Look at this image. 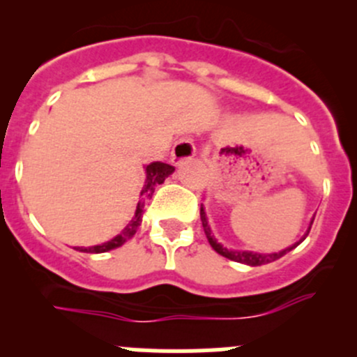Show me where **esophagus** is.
<instances>
[{"label":"esophagus","instance_id":"esophagus-1","mask_svg":"<svg viewBox=\"0 0 357 357\" xmlns=\"http://www.w3.org/2000/svg\"><path fill=\"white\" fill-rule=\"evenodd\" d=\"M195 143H193L192 138L185 136V138H179L176 142V145L172 146V152H171V162L174 165H181L185 162L192 160L195 157Z\"/></svg>","mask_w":357,"mask_h":357}]
</instances>
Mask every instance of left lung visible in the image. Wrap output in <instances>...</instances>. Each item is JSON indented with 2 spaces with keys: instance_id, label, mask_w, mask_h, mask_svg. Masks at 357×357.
<instances>
[{
  "instance_id": "8db88e82",
  "label": "left lung",
  "mask_w": 357,
  "mask_h": 357,
  "mask_svg": "<svg viewBox=\"0 0 357 357\" xmlns=\"http://www.w3.org/2000/svg\"><path fill=\"white\" fill-rule=\"evenodd\" d=\"M200 219H202V226H204V231H205V236H207L208 243H211V247L214 248L215 252H218L219 255H222V257L229 259V261H236V262H242V264H247V266H262V264H268V262H273L276 261V259L283 257V255L287 254V252H290L291 248H295L298 245V243L302 242V240L307 236L309 229H311V225L312 221H314V218L311 219V225H309L307 231H305V235L302 236L301 240H298L297 243H294V245L285 248V250L282 252H275V254H257V252H248V250H228L226 247H222L221 243L218 242V240L214 238V235H212L211 231V226H208L207 222V215H205V211L204 207H200Z\"/></svg>"
}]
</instances>
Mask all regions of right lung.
<instances>
[{
  "label": "right lung",
  "mask_w": 357,
  "mask_h": 357,
  "mask_svg": "<svg viewBox=\"0 0 357 357\" xmlns=\"http://www.w3.org/2000/svg\"><path fill=\"white\" fill-rule=\"evenodd\" d=\"M146 171V179H145V185H143L142 193H139V200L138 205H136V212H135V218L131 219L128 226L119 233L117 236L109 240V242L102 243V245H95V247H75L79 252H91V254H102V252H109L112 248H117L121 245H124L129 238L136 233V229L139 228L142 225V218H143V212H145L146 207V202L152 199L153 192H155V186L162 185L165 181L169 174L174 172V167L169 164H164V162H152L145 167Z\"/></svg>",
  "instance_id": "right-lung-1"
}]
</instances>
